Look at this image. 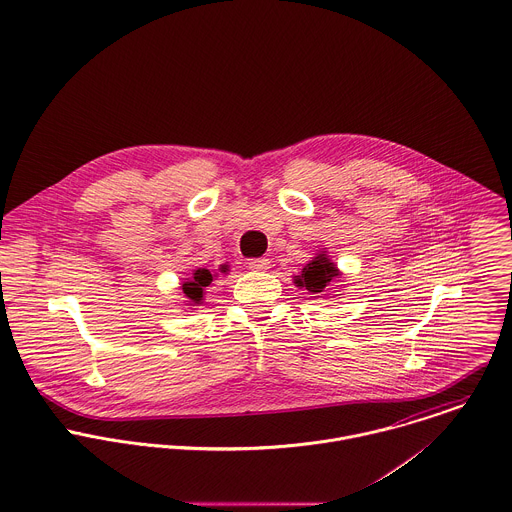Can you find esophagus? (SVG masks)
<instances>
[{
	"mask_svg": "<svg viewBox=\"0 0 512 512\" xmlns=\"http://www.w3.org/2000/svg\"><path fill=\"white\" fill-rule=\"evenodd\" d=\"M247 265L251 271H267L271 267V261L267 257H259V259H251Z\"/></svg>",
	"mask_w": 512,
	"mask_h": 512,
	"instance_id": "1",
	"label": "esophagus"
}]
</instances>
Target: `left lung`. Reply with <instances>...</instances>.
<instances>
[{"label": "left lung", "mask_w": 512, "mask_h": 512, "mask_svg": "<svg viewBox=\"0 0 512 512\" xmlns=\"http://www.w3.org/2000/svg\"><path fill=\"white\" fill-rule=\"evenodd\" d=\"M338 277H340V271L336 269V265L328 259L326 251H320L310 263L305 265L301 275L295 277V285L305 287L308 293L316 295V293H322L326 285H330Z\"/></svg>", "instance_id": "8db88e82"}]
</instances>
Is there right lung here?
Masks as SVG:
<instances>
[{
	"mask_svg": "<svg viewBox=\"0 0 512 512\" xmlns=\"http://www.w3.org/2000/svg\"><path fill=\"white\" fill-rule=\"evenodd\" d=\"M227 271V265H221V273ZM213 281V275L207 271V269H196L192 279L184 281L182 283V291L184 295L188 297V303L194 307V305H202L204 301L205 287H209Z\"/></svg>",
	"mask_w": 512,
	"mask_h": 512,
	"instance_id": "obj_1",
	"label": "right lung"
}]
</instances>
